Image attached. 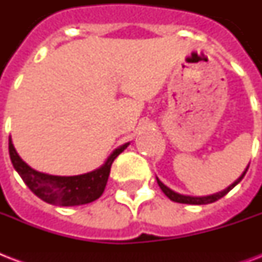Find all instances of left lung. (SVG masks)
I'll use <instances>...</instances> for the list:
<instances>
[{
    "label": "left lung",
    "mask_w": 262,
    "mask_h": 262,
    "mask_svg": "<svg viewBox=\"0 0 262 262\" xmlns=\"http://www.w3.org/2000/svg\"><path fill=\"white\" fill-rule=\"evenodd\" d=\"M249 166L246 167V170L244 171V174L241 175L239 178L236 179L235 182L232 183V185H230V186L227 187V189H224L223 191H219V193H216V194H211V195H207V197H190V195H182V194H178V193H175V191H172L171 189H168L164 183H162L159 181V179L156 178V181H158V183H159L160 189L163 190V193L166 195H167L168 199L171 200V201H175V203H181V204H191V205H205V204H211V203H215V201H217L219 199H222V197H224V195L227 194L228 191L231 190L232 187L236 186L238 183L242 181V178L245 177V174H246V171H248Z\"/></svg>",
    "instance_id": "8db88e82"
}]
</instances>
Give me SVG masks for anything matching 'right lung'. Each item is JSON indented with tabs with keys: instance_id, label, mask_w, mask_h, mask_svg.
I'll use <instances>...</instances> for the list:
<instances>
[{
	"instance_id": "1",
	"label": "right lung",
	"mask_w": 262,
	"mask_h": 262,
	"mask_svg": "<svg viewBox=\"0 0 262 262\" xmlns=\"http://www.w3.org/2000/svg\"><path fill=\"white\" fill-rule=\"evenodd\" d=\"M129 145L123 144L122 147L117 148L106 160L102 167L95 171L87 172L75 177H58L39 172L31 168L26 162L18 156L14 149L12 139L9 137V156L14 170L21 177L30 190L36 194L40 200L59 207H73L83 205L98 200L106 187L107 179L110 175L111 164L114 159Z\"/></svg>"
}]
</instances>
